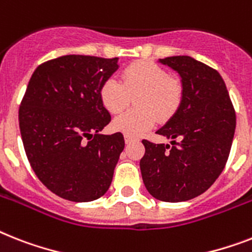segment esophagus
<instances>
[{
  "instance_id": "1",
  "label": "esophagus",
  "mask_w": 252,
  "mask_h": 252,
  "mask_svg": "<svg viewBox=\"0 0 252 252\" xmlns=\"http://www.w3.org/2000/svg\"><path fill=\"white\" fill-rule=\"evenodd\" d=\"M124 140H126V144H130V142H133V141H136L137 138L136 137L129 136V134H126V136H124Z\"/></svg>"
}]
</instances>
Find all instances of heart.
Listing matches in <instances>:
<instances>
[{
  "label": "heart",
  "instance_id": "b5f03b06",
  "mask_svg": "<svg viewBox=\"0 0 252 252\" xmlns=\"http://www.w3.org/2000/svg\"><path fill=\"white\" fill-rule=\"evenodd\" d=\"M137 108L116 116L112 128L129 136H140L151 129L157 120L171 119L183 101V85L176 77L168 76L164 68L138 61L126 67L122 81L108 77L99 89L102 105L112 114L123 111L129 103V95Z\"/></svg>",
  "mask_w": 252,
  "mask_h": 252
}]
</instances>
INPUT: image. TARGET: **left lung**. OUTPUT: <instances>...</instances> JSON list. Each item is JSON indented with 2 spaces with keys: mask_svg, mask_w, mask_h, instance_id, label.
Here are the masks:
<instances>
[{
  "mask_svg": "<svg viewBox=\"0 0 252 252\" xmlns=\"http://www.w3.org/2000/svg\"><path fill=\"white\" fill-rule=\"evenodd\" d=\"M158 62L180 75L183 101L157 133L181 141H171L172 147L142 141L141 175L154 198L185 202L204 193L222 172L236 130V112L216 69L188 55Z\"/></svg>",
  "mask_w": 252,
  "mask_h": 252,
  "instance_id": "8db88e82",
  "label": "left lung"
}]
</instances>
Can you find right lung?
Returning <instances> with one entry per match:
<instances>
[{"label": "right lung", "instance_id": "right-lung-1", "mask_svg": "<svg viewBox=\"0 0 252 252\" xmlns=\"http://www.w3.org/2000/svg\"><path fill=\"white\" fill-rule=\"evenodd\" d=\"M119 58L69 54L34 69L19 108L27 158L50 191L72 202L98 199L124 150L122 133L101 134L111 115L99 89Z\"/></svg>", "mask_w": 252, "mask_h": 252}]
</instances>
